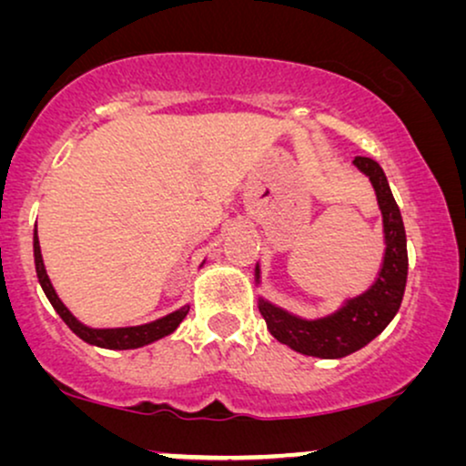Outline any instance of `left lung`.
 <instances>
[{"mask_svg":"<svg viewBox=\"0 0 466 466\" xmlns=\"http://www.w3.org/2000/svg\"><path fill=\"white\" fill-rule=\"evenodd\" d=\"M354 164L370 177L382 211L387 250L376 283L365 294L348 300L337 313L321 319H300L274 304L259 300V311L272 337L296 352L318 356V359H343L380 335L400 311L406 277H409L404 222L384 170L370 157H356ZM257 279H259V268H257Z\"/></svg>","mask_w":466,"mask_h":466,"instance_id":"left-lung-1","label":"left lung"}]
</instances>
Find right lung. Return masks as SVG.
<instances>
[{
    "instance_id": "1",
    "label": "right lung",
    "mask_w": 466,
    "mask_h": 466,
    "mask_svg": "<svg viewBox=\"0 0 466 466\" xmlns=\"http://www.w3.org/2000/svg\"><path fill=\"white\" fill-rule=\"evenodd\" d=\"M34 263H36V277L38 283L43 287L45 296L49 298L51 307L56 309V313L65 319V324L71 329L79 339H84L86 343L96 348H107V350H134L142 348L147 343L157 341L166 335H170L172 330H177V326L181 324L183 318H186L189 307H183L179 311L166 315L162 319H155L151 324L142 326H131V329H88L82 321H77L71 315V311L60 302V298L56 296V289L51 287V280L47 277V269H45L43 255H40V244H38V233L34 228Z\"/></svg>"
}]
</instances>
